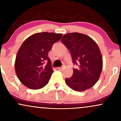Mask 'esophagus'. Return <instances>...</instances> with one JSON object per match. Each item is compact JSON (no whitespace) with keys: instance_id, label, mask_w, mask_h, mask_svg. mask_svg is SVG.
<instances>
[{"instance_id":"obj_1","label":"esophagus","mask_w":121,"mask_h":121,"mask_svg":"<svg viewBox=\"0 0 121 121\" xmlns=\"http://www.w3.org/2000/svg\"><path fill=\"white\" fill-rule=\"evenodd\" d=\"M57 69L60 70H62V69H63V68H62V67H59V68H57Z\"/></svg>"}]
</instances>
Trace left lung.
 Instances as JSON below:
<instances>
[{
  "instance_id": "1",
  "label": "left lung",
  "mask_w": 121,
  "mask_h": 121,
  "mask_svg": "<svg viewBox=\"0 0 121 121\" xmlns=\"http://www.w3.org/2000/svg\"><path fill=\"white\" fill-rule=\"evenodd\" d=\"M61 42L70 52L73 61L78 63L71 77L65 79L68 87L81 92L91 88L99 79L103 69V58L97 43L87 35L68 33Z\"/></svg>"
}]
</instances>
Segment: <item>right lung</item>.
Returning a JSON list of instances; mask_svg holds the SVG:
<instances>
[{
  "label": "right lung",
  "instance_id": "obj_1",
  "mask_svg": "<svg viewBox=\"0 0 121 121\" xmlns=\"http://www.w3.org/2000/svg\"><path fill=\"white\" fill-rule=\"evenodd\" d=\"M62 34L42 32L27 38L17 52L14 68L17 78L30 89L44 87L49 82L53 70L48 52Z\"/></svg>",
  "mask_w": 121,
  "mask_h": 121
}]
</instances>
